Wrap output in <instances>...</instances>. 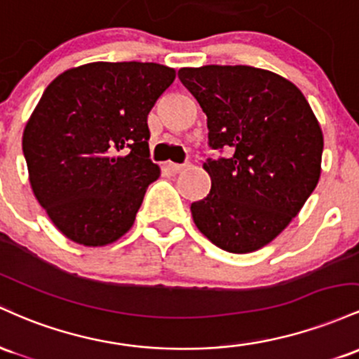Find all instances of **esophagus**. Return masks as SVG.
Instances as JSON below:
<instances>
[{
  "label": "esophagus",
  "instance_id": "esophagus-1",
  "mask_svg": "<svg viewBox=\"0 0 359 359\" xmlns=\"http://www.w3.org/2000/svg\"><path fill=\"white\" fill-rule=\"evenodd\" d=\"M184 168H187V166H184V164L168 163V169H169V171H171V172H175V175H176V172H181V171H183Z\"/></svg>",
  "mask_w": 359,
  "mask_h": 359
}]
</instances>
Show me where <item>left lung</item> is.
Instances as JSON below:
<instances>
[{
  "instance_id": "8db88e82",
  "label": "left lung",
  "mask_w": 359,
  "mask_h": 359,
  "mask_svg": "<svg viewBox=\"0 0 359 359\" xmlns=\"http://www.w3.org/2000/svg\"><path fill=\"white\" fill-rule=\"evenodd\" d=\"M178 78L207 115L208 144L231 156L208 159L210 193L193 201L198 231L233 255L280 236L316 190L324 135L299 88L251 66L181 67Z\"/></svg>"
}]
</instances>
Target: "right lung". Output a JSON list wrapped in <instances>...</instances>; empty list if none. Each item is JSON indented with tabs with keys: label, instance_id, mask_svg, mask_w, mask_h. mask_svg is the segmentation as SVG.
Here are the masks:
<instances>
[{
	"label": "right lung",
	"instance_id": "1",
	"mask_svg": "<svg viewBox=\"0 0 359 359\" xmlns=\"http://www.w3.org/2000/svg\"><path fill=\"white\" fill-rule=\"evenodd\" d=\"M176 78L156 62H90L64 71L23 130L35 198L72 243L126 236L161 169L149 159L147 115Z\"/></svg>",
	"mask_w": 359,
	"mask_h": 359
}]
</instances>
